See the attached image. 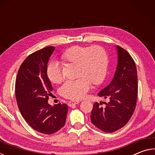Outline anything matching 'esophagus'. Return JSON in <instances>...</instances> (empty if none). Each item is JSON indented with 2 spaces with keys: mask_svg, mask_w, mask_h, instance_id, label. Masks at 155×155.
Wrapping results in <instances>:
<instances>
[{
  "mask_svg": "<svg viewBox=\"0 0 155 155\" xmlns=\"http://www.w3.org/2000/svg\"><path fill=\"white\" fill-rule=\"evenodd\" d=\"M79 103V101H70L68 102V106L69 107H72V105H74V104H77Z\"/></svg>",
  "mask_w": 155,
  "mask_h": 155,
  "instance_id": "1",
  "label": "esophagus"
}]
</instances>
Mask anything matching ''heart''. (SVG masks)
I'll return each instance as SVG.
<instances>
[{"label":"heart","instance_id":"obj_1","mask_svg":"<svg viewBox=\"0 0 155 155\" xmlns=\"http://www.w3.org/2000/svg\"><path fill=\"white\" fill-rule=\"evenodd\" d=\"M64 64L75 65L74 81H66L61 87V94L65 98H82L90 90L91 83L99 85L107 72L108 57L103 47L99 46H73L60 57ZM46 74L51 82L59 84L63 81L61 67L59 63L52 62L46 68Z\"/></svg>","mask_w":155,"mask_h":155}]
</instances>
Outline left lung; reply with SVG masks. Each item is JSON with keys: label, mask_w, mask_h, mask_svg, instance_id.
I'll return each mask as SVG.
<instances>
[{"label": "left lung", "mask_w": 155, "mask_h": 155, "mask_svg": "<svg viewBox=\"0 0 155 155\" xmlns=\"http://www.w3.org/2000/svg\"><path fill=\"white\" fill-rule=\"evenodd\" d=\"M118 61L111 83L98 94L107 102L94 104L91 121L100 130L115 132L127 124L135 111L138 91L137 72L130 54L117 46ZM104 105L102 106V104Z\"/></svg>", "instance_id": "obj_1"}]
</instances>
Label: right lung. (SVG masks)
<instances>
[{"label":"right lung","mask_w":155,"mask_h":155,"mask_svg":"<svg viewBox=\"0 0 155 155\" xmlns=\"http://www.w3.org/2000/svg\"><path fill=\"white\" fill-rule=\"evenodd\" d=\"M54 51V46H48L28 55L18 70L15 85L22 117L34 130L46 135L53 134L64 127L68 110L65 104L52 107L48 103L52 87L46 68Z\"/></svg>","instance_id":"obj_1"}]
</instances>
